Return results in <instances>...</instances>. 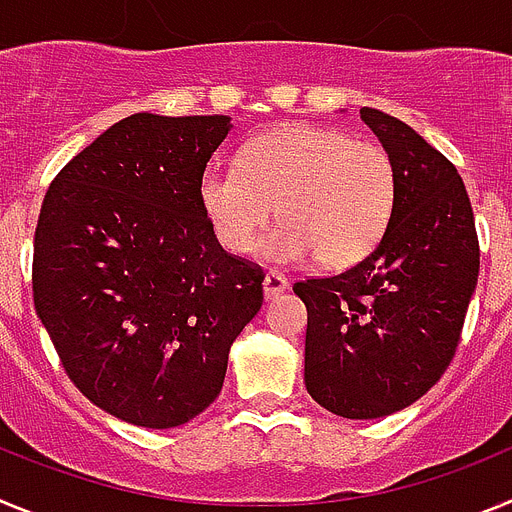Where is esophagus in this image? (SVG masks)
I'll return each instance as SVG.
<instances>
[{
    "instance_id": "esophagus-1",
    "label": "esophagus",
    "mask_w": 512,
    "mask_h": 512,
    "mask_svg": "<svg viewBox=\"0 0 512 512\" xmlns=\"http://www.w3.org/2000/svg\"><path fill=\"white\" fill-rule=\"evenodd\" d=\"M289 289V282L284 274H279V271H269L264 277V295L266 300H274L277 295H282V292H287Z\"/></svg>"
}]
</instances>
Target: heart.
<instances>
[{
	"label": "heart",
	"instance_id": "obj_1",
	"mask_svg": "<svg viewBox=\"0 0 512 512\" xmlns=\"http://www.w3.org/2000/svg\"><path fill=\"white\" fill-rule=\"evenodd\" d=\"M397 174L390 153L369 140L315 125H284L253 138L238 166L210 164L200 176V205L220 246L251 251L274 215L261 251L297 264L366 259L395 215Z\"/></svg>",
	"mask_w": 512,
	"mask_h": 512
}]
</instances>
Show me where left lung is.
Returning a JSON list of instances; mask_svg holds the SVG:
<instances>
[{
    "label": "left lung",
    "instance_id": "left-lung-1",
    "mask_svg": "<svg viewBox=\"0 0 512 512\" xmlns=\"http://www.w3.org/2000/svg\"><path fill=\"white\" fill-rule=\"evenodd\" d=\"M397 174L392 223L364 261L297 282L305 384L330 413L372 420L413 405L451 364L477 287L479 241L459 171L410 125L361 107Z\"/></svg>",
    "mask_w": 512,
    "mask_h": 512
}]
</instances>
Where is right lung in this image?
Instances as JSON below:
<instances>
[{
  "label": "right lung",
  "instance_id": "obj_1",
  "mask_svg": "<svg viewBox=\"0 0 512 512\" xmlns=\"http://www.w3.org/2000/svg\"><path fill=\"white\" fill-rule=\"evenodd\" d=\"M230 128L228 115L138 112L45 192L35 312L81 395L125 423L176 428L210 408L264 305L261 266L223 251L200 205Z\"/></svg>",
  "mask_w": 512,
  "mask_h": 512
}]
</instances>
